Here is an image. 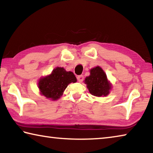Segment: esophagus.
<instances>
[{
	"instance_id": "1",
	"label": "esophagus",
	"mask_w": 153,
	"mask_h": 153,
	"mask_svg": "<svg viewBox=\"0 0 153 153\" xmlns=\"http://www.w3.org/2000/svg\"><path fill=\"white\" fill-rule=\"evenodd\" d=\"M77 80H78L79 82H82L83 80H84V76H82V75H80V76H78L77 77Z\"/></svg>"
}]
</instances>
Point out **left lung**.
Instances as JSON below:
<instances>
[{
	"label": "left lung",
	"mask_w": 153,
	"mask_h": 153,
	"mask_svg": "<svg viewBox=\"0 0 153 153\" xmlns=\"http://www.w3.org/2000/svg\"><path fill=\"white\" fill-rule=\"evenodd\" d=\"M90 94L95 97H106L109 94L111 84L108 82L107 75L100 67L90 69V75L84 80Z\"/></svg>",
	"instance_id": "8db88e82"
}]
</instances>
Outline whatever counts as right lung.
<instances>
[{"mask_svg":"<svg viewBox=\"0 0 153 153\" xmlns=\"http://www.w3.org/2000/svg\"><path fill=\"white\" fill-rule=\"evenodd\" d=\"M77 79L73 72L65 71L63 67H56L52 73L46 77H42L38 82L40 94L47 98L55 100L63 94L67 86Z\"/></svg>","mask_w":153,"mask_h":153,"instance_id":"1","label":"right lung"}]
</instances>
